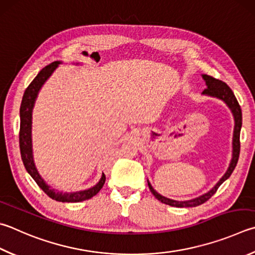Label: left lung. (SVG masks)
<instances>
[{
    "instance_id": "1",
    "label": "left lung",
    "mask_w": 255,
    "mask_h": 255,
    "mask_svg": "<svg viewBox=\"0 0 255 255\" xmlns=\"http://www.w3.org/2000/svg\"><path fill=\"white\" fill-rule=\"evenodd\" d=\"M202 78L204 79L205 85H206V88L204 89V91L202 92V95L222 100L226 106H228L229 109L231 110V113H232V115H233L234 130H233V138H232V158H231L230 165H229L228 169H226L225 174L222 176L219 182H217L214 186L210 189V191L204 193V194H202V195L197 196L195 198H192V200H187V201L170 200V198L165 197L163 195H160L159 193H157L154 189V187L151 186L149 180H147L148 186H149V189L152 193V195H154L157 200L160 201L161 203L170 205V206L194 207V206L201 205V204H203V203H205L207 200H210V198L214 195L215 192L217 191V188H219L221 185L230 177L231 174L233 173V170L235 168V166H237L238 160H239L240 132H241V128H242V110H241V107H240L237 98H235L233 91L231 90V88L226 85L225 82L217 80V79H215V78L207 76V75H202Z\"/></svg>"
}]
</instances>
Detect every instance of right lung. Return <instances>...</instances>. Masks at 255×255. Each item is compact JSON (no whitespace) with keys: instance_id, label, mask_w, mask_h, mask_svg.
<instances>
[{"instance_id":"obj_1","label":"right lung","mask_w":255,"mask_h":255,"mask_svg":"<svg viewBox=\"0 0 255 255\" xmlns=\"http://www.w3.org/2000/svg\"><path fill=\"white\" fill-rule=\"evenodd\" d=\"M62 63V61H54L50 63L49 66L44 67L25 89L20 107V135H18V139H20V150L23 164H24L26 172L35 180L39 187L49 197L57 202L78 203L94 197L103 188L106 182V175L103 173L99 182L95 186L83 189V191L70 193L58 191L57 188H52L50 185H48L47 182L42 178V176L39 174L34 164L33 149H32V112H33L35 100L38 98L39 92L45 81L49 79L55 69L59 67V64ZM76 64L78 66V64H80V62H77Z\"/></svg>"}]
</instances>
